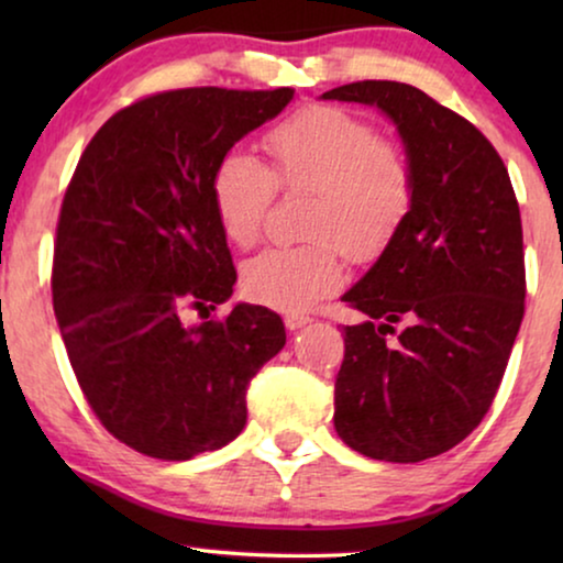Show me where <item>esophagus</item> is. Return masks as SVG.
<instances>
[{"label":"esophagus","mask_w":563,"mask_h":563,"mask_svg":"<svg viewBox=\"0 0 563 563\" xmlns=\"http://www.w3.org/2000/svg\"><path fill=\"white\" fill-rule=\"evenodd\" d=\"M307 322H312L310 314H302V312L284 314V325H287V330H299V328H305Z\"/></svg>","instance_id":"1"}]
</instances>
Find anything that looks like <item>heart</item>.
<instances>
[{
	"label": "heart",
	"mask_w": 563,
	"mask_h": 563,
	"mask_svg": "<svg viewBox=\"0 0 563 563\" xmlns=\"http://www.w3.org/2000/svg\"><path fill=\"white\" fill-rule=\"evenodd\" d=\"M272 166L243 148L222 153L210 195L225 238L251 249L276 189L310 191L302 245H274L243 266V289L276 310H305L343 279V256L376 261L395 243L415 202L405 148L343 107L310 104L266 133Z\"/></svg>",
	"instance_id": "heart-1"
}]
</instances>
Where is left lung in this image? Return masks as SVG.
I'll list each match as a JSON object with an SVG mask.
<instances>
[{
	"label": "left lung",
	"mask_w": 563,
	"mask_h": 563,
	"mask_svg": "<svg viewBox=\"0 0 563 563\" xmlns=\"http://www.w3.org/2000/svg\"><path fill=\"white\" fill-rule=\"evenodd\" d=\"M322 99L376 104L405 141L415 202L395 243L343 299L335 430L376 461L418 464L489 412L522 312L526 251L510 174L476 125L399 81H353Z\"/></svg>",
	"instance_id": "8db88e82"
}]
</instances>
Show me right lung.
<instances>
[{"label":"right lung","mask_w":563,"mask_h":563,"mask_svg":"<svg viewBox=\"0 0 563 563\" xmlns=\"http://www.w3.org/2000/svg\"><path fill=\"white\" fill-rule=\"evenodd\" d=\"M295 89L189 87L122 107L84 148L53 243V310L91 412L161 461L222 449L245 426V391L287 343L284 322L235 305V268L212 207L222 153ZM197 311L206 322L186 320Z\"/></svg>","instance_id":"1"}]
</instances>
